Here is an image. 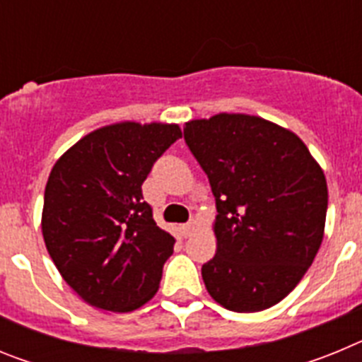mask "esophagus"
<instances>
[{
  "label": "esophagus",
  "mask_w": 362,
  "mask_h": 362,
  "mask_svg": "<svg viewBox=\"0 0 362 362\" xmlns=\"http://www.w3.org/2000/svg\"><path fill=\"white\" fill-rule=\"evenodd\" d=\"M194 228H196V223H194V221H190V223H185V225L179 226V232H181V235H183V238H190L192 233H194Z\"/></svg>",
  "instance_id": "34e87169"
}]
</instances>
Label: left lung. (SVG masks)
Returning a JSON list of instances; mask_svg holds the SVG:
<instances>
[{
    "label": "left lung",
    "mask_w": 362,
    "mask_h": 362,
    "mask_svg": "<svg viewBox=\"0 0 362 362\" xmlns=\"http://www.w3.org/2000/svg\"><path fill=\"white\" fill-rule=\"evenodd\" d=\"M216 197L217 250L201 268L216 303L239 313L277 305L297 286L325 233L328 187L299 137L246 114L185 124Z\"/></svg>",
    "instance_id": "obj_1"
}]
</instances>
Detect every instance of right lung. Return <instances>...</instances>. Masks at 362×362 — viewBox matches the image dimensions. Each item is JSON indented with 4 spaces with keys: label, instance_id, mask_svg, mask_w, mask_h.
Returning <instances> with one entry per match:
<instances>
[{
    "label": "right lung",
    "instance_id": "1",
    "mask_svg": "<svg viewBox=\"0 0 362 362\" xmlns=\"http://www.w3.org/2000/svg\"><path fill=\"white\" fill-rule=\"evenodd\" d=\"M179 124L136 121L86 134L57 159L41 230L70 288L95 308L132 312L159 288L175 239L156 225L141 185Z\"/></svg>",
    "mask_w": 362,
    "mask_h": 362
}]
</instances>
